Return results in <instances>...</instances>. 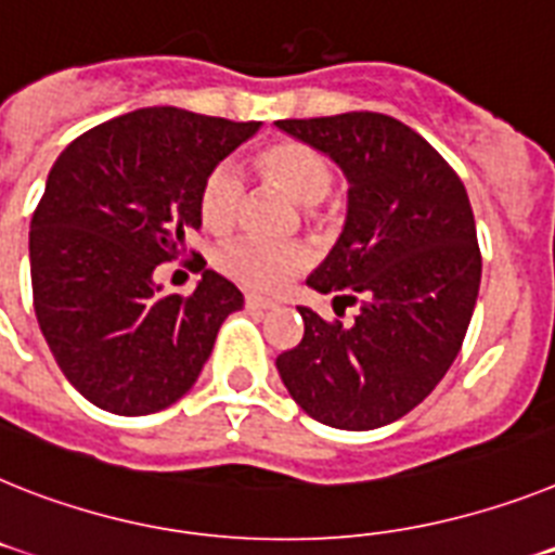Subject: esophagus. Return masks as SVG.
<instances>
[{
    "label": "esophagus",
    "instance_id": "34e87169",
    "mask_svg": "<svg viewBox=\"0 0 555 555\" xmlns=\"http://www.w3.org/2000/svg\"><path fill=\"white\" fill-rule=\"evenodd\" d=\"M245 307H248V310H273L276 301L264 299V296H256V293H245Z\"/></svg>",
    "mask_w": 555,
    "mask_h": 555
}]
</instances>
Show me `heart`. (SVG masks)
I'll list each match as a JSON object with an SVG mask.
<instances>
[{
    "label": "heart",
    "mask_w": 555,
    "mask_h": 555,
    "mask_svg": "<svg viewBox=\"0 0 555 555\" xmlns=\"http://www.w3.org/2000/svg\"><path fill=\"white\" fill-rule=\"evenodd\" d=\"M256 169L264 180L291 194L296 203L313 208L333 189V166L319 149L301 141H276L259 149L254 157ZM242 177L234 163H217L199 185L197 208L199 220L208 231H228L236 222L242 206ZM307 250L299 245H276V242L240 236L220 245L214 262L222 273L254 291H282L307 264Z\"/></svg>",
    "instance_id": "b5f03b06"
}]
</instances>
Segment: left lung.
<instances>
[{"mask_svg": "<svg viewBox=\"0 0 555 555\" xmlns=\"http://www.w3.org/2000/svg\"><path fill=\"white\" fill-rule=\"evenodd\" d=\"M347 177V220L307 287L358 315L299 307L305 338L276 358L291 398L347 431L395 423L428 398L463 347L482 259L465 185L431 143L380 112L276 120ZM344 310V308H343Z\"/></svg>", "mask_w": 555, "mask_h": 555, "instance_id": "8db88e82", "label": "left lung"}]
</instances>
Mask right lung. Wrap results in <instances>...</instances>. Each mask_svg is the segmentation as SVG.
Returning <instances> with one entry per match:
<instances>
[{"label": "right lung", "instance_id": "add662e5", "mask_svg": "<svg viewBox=\"0 0 555 555\" xmlns=\"http://www.w3.org/2000/svg\"><path fill=\"white\" fill-rule=\"evenodd\" d=\"M259 127L152 106L83 132L53 163L30 222L33 307L64 378L98 409L138 417L177 403L242 310L217 270L185 299L155 270L203 225V177Z\"/></svg>", "mask_w": 555, "mask_h": 555}]
</instances>
